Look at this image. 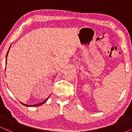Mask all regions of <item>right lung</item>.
<instances>
[{
	"mask_svg": "<svg viewBox=\"0 0 132 132\" xmlns=\"http://www.w3.org/2000/svg\"><path fill=\"white\" fill-rule=\"evenodd\" d=\"M10 48H11V46H10V48H9V50H8V52H7V54H6V60H7V56H8V52H9V50H10ZM5 69H6V68H5ZM49 97H50V96H49L45 100H44V101H43V102H42V103H38V104H33V105H28V104H24V103H22V104L23 105V106H26V107H36V106H41V105H42V104H44V103H45V102L47 101V100L48 99Z\"/></svg>",
	"mask_w": 132,
	"mask_h": 132,
	"instance_id": "right-lung-1",
	"label": "right lung"
}]
</instances>
